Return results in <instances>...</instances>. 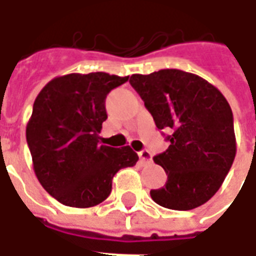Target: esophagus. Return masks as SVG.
<instances>
[{
    "mask_svg": "<svg viewBox=\"0 0 256 256\" xmlns=\"http://www.w3.org/2000/svg\"><path fill=\"white\" fill-rule=\"evenodd\" d=\"M138 156L141 164H150V162H152V154H150V150H141V152H138Z\"/></svg>",
    "mask_w": 256,
    "mask_h": 256,
    "instance_id": "1",
    "label": "esophagus"
}]
</instances>
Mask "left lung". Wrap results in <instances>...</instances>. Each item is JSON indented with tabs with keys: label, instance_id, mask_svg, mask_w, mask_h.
Listing matches in <instances>:
<instances>
[{
	"label": "left lung",
	"instance_id": "8db88e82",
	"mask_svg": "<svg viewBox=\"0 0 256 256\" xmlns=\"http://www.w3.org/2000/svg\"><path fill=\"white\" fill-rule=\"evenodd\" d=\"M130 84L159 130H172L170 145L154 158L166 185L150 190L162 207L193 210L214 196L236 156L233 114L224 94L198 75L181 70L134 74Z\"/></svg>",
	"mask_w": 256,
	"mask_h": 256
}]
</instances>
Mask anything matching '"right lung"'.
I'll return each instance as SVG.
<instances>
[{
	"label": "right lung",
	"mask_w": 256,
	"mask_h": 256,
	"mask_svg": "<svg viewBox=\"0 0 256 256\" xmlns=\"http://www.w3.org/2000/svg\"><path fill=\"white\" fill-rule=\"evenodd\" d=\"M128 79L106 72L68 74L52 79L36 96L26 138L38 181L64 206L100 204L111 193L114 176L138 160L130 146L98 144L106 94Z\"/></svg>",
	"instance_id": "1"
}]
</instances>
